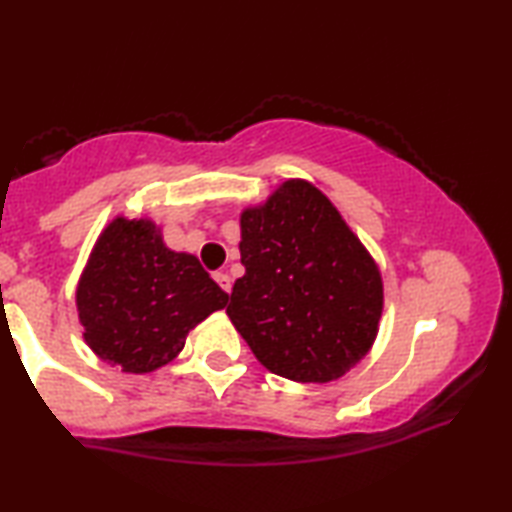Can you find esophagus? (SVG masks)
Wrapping results in <instances>:
<instances>
[{
    "label": "esophagus",
    "mask_w": 512,
    "mask_h": 512,
    "mask_svg": "<svg viewBox=\"0 0 512 512\" xmlns=\"http://www.w3.org/2000/svg\"><path fill=\"white\" fill-rule=\"evenodd\" d=\"M214 280H216V284H219V287H221L225 293L232 291V280H230L228 273H214Z\"/></svg>",
    "instance_id": "1"
}]
</instances>
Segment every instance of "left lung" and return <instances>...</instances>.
<instances>
[{
  "label": "left lung",
  "instance_id": "8db88e82",
  "mask_svg": "<svg viewBox=\"0 0 512 512\" xmlns=\"http://www.w3.org/2000/svg\"><path fill=\"white\" fill-rule=\"evenodd\" d=\"M244 277L228 316L266 370L327 384L366 357L384 311L370 250L316 185L287 178L239 214Z\"/></svg>",
  "mask_w": 512,
  "mask_h": 512
}]
</instances>
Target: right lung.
Returning a JSON list of instances; mask_svg holds the SVG:
<instances>
[{
  "instance_id": "add662e5",
  "label": "right lung",
  "mask_w": 512,
  "mask_h": 512,
  "mask_svg": "<svg viewBox=\"0 0 512 512\" xmlns=\"http://www.w3.org/2000/svg\"><path fill=\"white\" fill-rule=\"evenodd\" d=\"M74 300L88 348L121 372L146 375L176 359L228 293L196 255L164 244L149 216L117 214L94 241Z\"/></svg>"
}]
</instances>
